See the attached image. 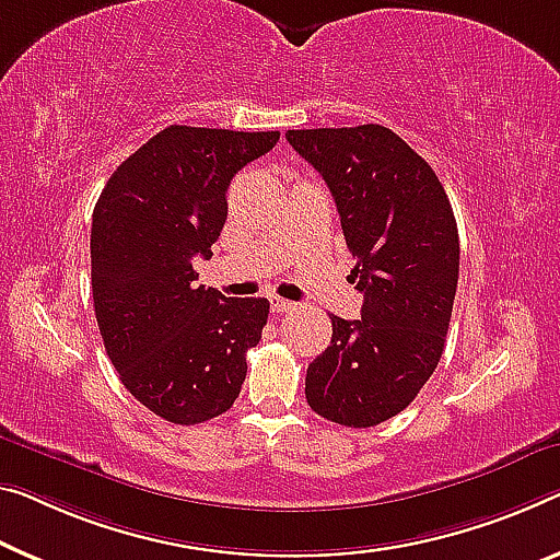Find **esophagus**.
<instances>
[{"label": "esophagus", "instance_id": "esophagus-1", "mask_svg": "<svg viewBox=\"0 0 560 560\" xmlns=\"http://www.w3.org/2000/svg\"><path fill=\"white\" fill-rule=\"evenodd\" d=\"M270 307H272V313L282 315V313H290V310H295V303H290V300H282L278 295H272L270 298Z\"/></svg>", "mask_w": 560, "mask_h": 560}]
</instances>
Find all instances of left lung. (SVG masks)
Here are the masks:
<instances>
[{
    "instance_id": "8db88e82",
    "label": "left lung",
    "mask_w": 560,
    "mask_h": 560,
    "mask_svg": "<svg viewBox=\"0 0 560 560\" xmlns=\"http://www.w3.org/2000/svg\"><path fill=\"white\" fill-rule=\"evenodd\" d=\"M285 137L328 183L363 292L360 320L330 317V346L307 365V406L348 428L377 425L410 406L443 355L460 262L451 200L383 125Z\"/></svg>"
}]
</instances>
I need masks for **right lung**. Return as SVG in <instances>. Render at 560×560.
Here are the masks:
<instances>
[{
  "mask_svg": "<svg viewBox=\"0 0 560 560\" xmlns=\"http://www.w3.org/2000/svg\"><path fill=\"white\" fill-rule=\"evenodd\" d=\"M280 132L170 125L107 179L92 214V298L119 381L154 416L195 425L232 408L270 303L195 288L228 220L230 179Z\"/></svg>",
  "mask_w": 560,
  "mask_h": 560,
  "instance_id": "right-lung-1",
  "label": "right lung"
}]
</instances>
